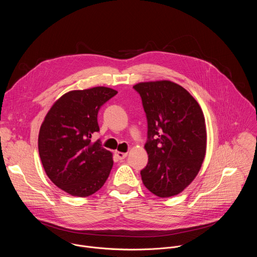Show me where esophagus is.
I'll return each instance as SVG.
<instances>
[{
	"instance_id": "1",
	"label": "esophagus",
	"mask_w": 257,
	"mask_h": 257,
	"mask_svg": "<svg viewBox=\"0 0 257 257\" xmlns=\"http://www.w3.org/2000/svg\"><path fill=\"white\" fill-rule=\"evenodd\" d=\"M115 156H116L119 160H124V159L127 157V153H121V152L116 151V152H115Z\"/></svg>"
}]
</instances>
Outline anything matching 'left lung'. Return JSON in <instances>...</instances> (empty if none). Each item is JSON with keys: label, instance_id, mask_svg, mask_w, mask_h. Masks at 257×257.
Returning a JSON list of instances; mask_svg holds the SVG:
<instances>
[{"label": "left lung", "instance_id": "8db88e82", "mask_svg": "<svg viewBox=\"0 0 257 257\" xmlns=\"http://www.w3.org/2000/svg\"><path fill=\"white\" fill-rule=\"evenodd\" d=\"M148 118L149 163L141 172L144 186L167 198L181 193L197 176L206 153V126L196 99L170 80L139 82Z\"/></svg>", "mask_w": 257, "mask_h": 257}]
</instances>
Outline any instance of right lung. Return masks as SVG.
<instances>
[{"label": "right lung", "mask_w": 257, "mask_h": 257, "mask_svg": "<svg viewBox=\"0 0 257 257\" xmlns=\"http://www.w3.org/2000/svg\"><path fill=\"white\" fill-rule=\"evenodd\" d=\"M117 92L104 86L71 90L45 117L39 134L41 161L51 181L70 195L95 193L111 173L113 154L90 138L99 131V107Z\"/></svg>", "instance_id": "add662e5"}]
</instances>
